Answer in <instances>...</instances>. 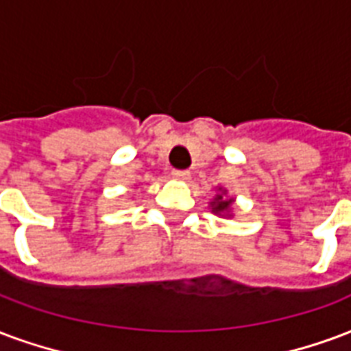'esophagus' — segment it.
Listing matches in <instances>:
<instances>
[{"instance_id":"obj_1","label":"esophagus","mask_w":351,"mask_h":351,"mask_svg":"<svg viewBox=\"0 0 351 351\" xmlns=\"http://www.w3.org/2000/svg\"><path fill=\"white\" fill-rule=\"evenodd\" d=\"M175 176L176 178H180V180H189V178H191V173L184 169V171H175Z\"/></svg>"}]
</instances>
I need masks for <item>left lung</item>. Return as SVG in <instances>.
Masks as SVG:
<instances>
[{
	"mask_svg": "<svg viewBox=\"0 0 351 351\" xmlns=\"http://www.w3.org/2000/svg\"><path fill=\"white\" fill-rule=\"evenodd\" d=\"M212 212L217 215H228L230 214V206H232V199H228L227 191L219 188V193L215 195V199L210 202Z\"/></svg>",
	"mask_w": 351,
	"mask_h": 351,
	"instance_id": "8db88e82",
	"label": "left lung"
}]
</instances>
